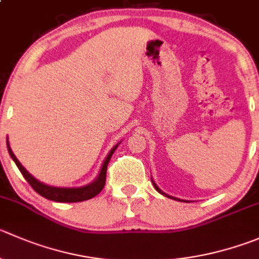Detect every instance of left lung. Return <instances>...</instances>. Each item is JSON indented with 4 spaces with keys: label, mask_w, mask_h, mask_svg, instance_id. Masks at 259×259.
Instances as JSON below:
<instances>
[{
    "label": "left lung",
    "mask_w": 259,
    "mask_h": 259,
    "mask_svg": "<svg viewBox=\"0 0 259 259\" xmlns=\"http://www.w3.org/2000/svg\"><path fill=\"white\" fill-rule=\"evenodd\" d=\"M152 182H153V186H154V187H155V190H157V191H158V192H159V193H162V195H164V196H165V197H169V199H172V200H178V201H183V200H180V199H176V197H173V196H169V195H167V193H164V192H163V191H162V190H160V188H159V187H158V186H157V185H155V183H154V181H153V180H152Z\"/></svg>",
    "instance_id": "8db88e82"
}]
</instances>
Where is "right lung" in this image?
I'll return each instance as SVG.
<instances>
[{"instance_id":"right-lung-1","label":"right lung","mask_w":259,"mask_h":259,"mask_svg":"<svg viewBox=\"0 0 259 259\" xmlns=\"http://www.w3.org/2000/svg\"><path fill=\"white\" fill-rule=\"evenodd\" d=\"M116 144L110 153L107 154L106 159L104 160L102 163L101 170H100L99 176H97L96 180L94 182H91L90 185L82 186V187H53V186H48L45 183L39 182L35 177H32L24 167H22L21 163L19 162L16 157H15L14 152L10 148V143L7 140V149H9L10 157L14 159V162L16 163L17 168L20 169V172L22 173L25 180L29 182V185L36 191L39 195H41L42 197L48 200H52V201H57V202H79V201H86V200L92 199L96 195H99L100 192L104 188L105 182H106V170H107V164H109L110 159H111L112 154H114L115 149L117 148Z\"/></svg>"}]
</instances>
